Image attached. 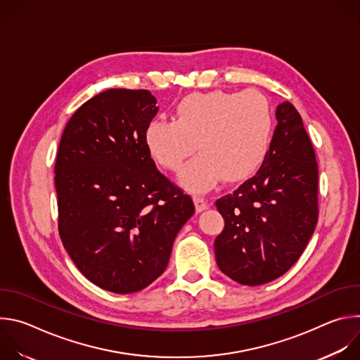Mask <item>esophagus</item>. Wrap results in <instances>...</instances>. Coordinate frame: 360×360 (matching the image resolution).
I'll use <instances>...</instances> for the list:
<instances>
[{"label":"esophagus","mask_w":360,"mask_h":360,"mask_svg":"<svg viewBox=\"0 0 360 360\" xmlns=\"http://www.w3.org/2000/svg\"><path fill=\"white\" fill-rule=\"evenodd\" d=\"M193 202H195L196 212H202V211H205V210H208V207H210L208 200L205 199L203 196H199V195H195V196H193Z\"/></svg>","instance_id":"1"}]
</instances>
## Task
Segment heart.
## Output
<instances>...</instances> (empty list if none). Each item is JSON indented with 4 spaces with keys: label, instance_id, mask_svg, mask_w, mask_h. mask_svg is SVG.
Listing matches in <instances>:
<instances>
[{
    "label": "heart",
    "instance_id": "b5f03b06",
    "mask_svg": "<svg viewBox=\"0 0 360 360\" xmlns=\"http://www.w3.org/2000/svg\"><path fill=\"white\" fill-rule=\"evenodd\" d=\"M274 132L269 99L256 89L193 92L182 98L174 121L152 120L145 145L158 165L176 172L196 149L181 181L191 191H205L219 178L242 182L264 165Z\"/></svg>",
    "mask_w": 360,
    "mask_h": 360
}]
</instances>
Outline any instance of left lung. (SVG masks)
<instances>
[{"label":"left lung","instance_id":"8db88e82","mask_svg":"<svg viewBox=\"0 0 360 360\" xmlns=\"http://www.w3.org/2000/svg\"><path fill=\"white\" fill-rule=\"evenodd\" d=\"M264 165L215 205L225 221L215 239L219 269L240 285L268 283L300 258L318 222V162L302 117L289 101L276 108Z\"/></svg>","mask_w":360,"mask_h":360}]
</instances>
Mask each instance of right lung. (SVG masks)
I'll return each instance as SVG.
<instances>
[{"instance_id":"obj_1","label":"right lung","mask_w":360,"mask_h":360,"mask_svg":"<svg viewBox=\"0 0 360 360\" xmlns=\"http://www.w3.org/2000/svg\"><path fill=\"white\" fill-rule=\"evenodd\" d=\"M155 104L146 89H107L75 111L58 146L61 240L81 274L114 293L142 290L162 275L195 212L145 145Z\"/></svg>"}]
</instances>
